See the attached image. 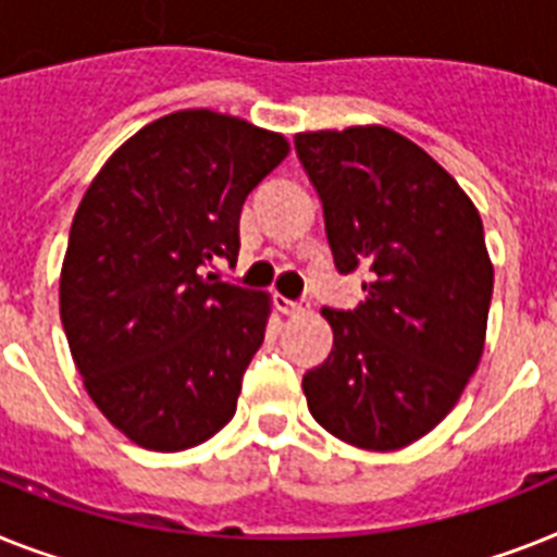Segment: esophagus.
<instances>
[{
    "instance_id": "esophagus-1",
    "label": "esophagus",
    "mask_w": 557,
    "mask_h": 557,
    "mask_svg": "<svg viewBox=\"0 0 557 557\" xmlns=\"http://www.w3.org/2000/svg\"><path fill=\"white\" fill-rule=\"evenodd\" d=\"M307 301L305 298H298V301H289V298L284 296H275V310L284 312V315H298V312H305L307 310Z\"/></svg>"
}]
</instances>
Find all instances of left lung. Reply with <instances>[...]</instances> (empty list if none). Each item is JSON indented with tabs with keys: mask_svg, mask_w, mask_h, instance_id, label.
<instances>
[{
	"mask_svg": "<svg viewBox=\"0 0 557 557\" xmlns=\"http://www.w3.org/2000/svg\"><path fill=\"white\" fill-rule=\"evenodd\" d=\"M296 153L335 270L364 275L356 310H321L333 350L301 381L307 407L352 447L401 449L444 421L484 352V224L447 170L389 127L298 133Z\"/></svg>",
	"mask_w": 557,
	"mask_h": 557,
	"instance_id": "left-lung-1",
	"label": "left lung"
}]
</instances>
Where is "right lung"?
I'll return each mask as SVG.
<instances>
[{"label": "right lung", "mask_w": 557, "mask_h": 557, "mask_svg": "<svg viewBox=\"0 0 557 557\" xmlns=\"http://www.w3.org/2000/svg\"><path fill=\"white\" fill-rule=\"evenodd\" d=\"M289 145L213 110L145 124L110 156L73 215L59 312L87 395L133 444L213 438L264 342L270 296L215 282L238 256V215Z\"/></svg>", "instance_id": "add662e5"}]
</instances>
